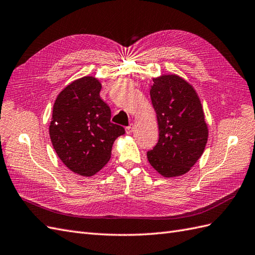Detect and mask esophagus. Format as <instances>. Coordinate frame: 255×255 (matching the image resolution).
Listing matches in <instances>:
<instances>
[{
  "instance_id": "obj_1",
  "label": "esophagus",
  "mask_w": 255,
  "mask_h": 255,
  "mask_svg": "<svg viewBox=\"0 0 255 255\" xmlns=\"http://www.w3.org/2000/svg\"><path fill=\"white\" fill-rule=\"evenodd\" d=\"M132 125H130V126H128V127H126V132L127 133H131L132 132Z\"/></svg>"
}]
</instances>
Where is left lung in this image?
Segmentation results:
<instances>
[{"instance_id": "1", "label": "left lung", "mask_w": 255, "mask_h": 255, "mask_svg": "<svg viewBox=\"0 0 255 255\" xmlns=\"http://www.w3.org/2000/svg\"><path fill=\"white\" fill-rule=\"evenodd\" d=\"M149 91L157 115L159 139L147 159L166 178L186 173L204 153L208 127L192 85L178 75L154 78Z\"/></svg>"}]
</instances>
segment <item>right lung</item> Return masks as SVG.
Instances as JSON below:
<instances>
[{
  "mask_svg": "<svg viewBox=\"0 0 255 255\" xmlns=\"http://www.w3.org/2000/svg\"><path fill=\"white\" fill-rule=\"evenodd\" d=\"M101 84L85 76L58 95L49 135L57 155L73 172L90 177L111 158L114 141L125 133L111 123V109L100 98Z\"/></svg>",
  "mask_w": 255,
  "mask_h": 255,
  "instance_id": "right-lung-1",
  "label": "right lung"
}]
</instances>
